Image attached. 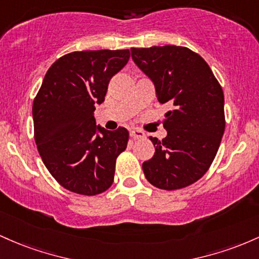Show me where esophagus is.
Instances as JSON below:
<instances>
[{
	"instance_id": "1",
	"label": "esophagus",
	"mask_w": 259,
	"mask_h": 259,
	"mask_svg": "<svg viewBox=\"0 0 259 259\" xmlns=\"http://www.w3.org/2000/svg\"><path fill=\"white\" fill-rule=\"evenodd\" d=\"M130 135L132 136V137L135 138V139H139V138H144L145 137L143 131L137 130V128H132V130H131L130 131Z\"/></svg>"
}]
</instances>
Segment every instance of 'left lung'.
Listing matches in <instances>:
<instances>
[{
    "instance_id": "obj_1",
    "label": "left lung",
    "mask_w": 259,
    "mask_h": 259,
    "mask_svg": "<svg viewBox=\"0 0 259 259\" xmlns=\"http://www.w3.org/2000/svg\"><path fill=\"white\" fill-rule=\"evenodd\" d=\"M133 62L152 80L165 114L166 137H149L153 158L143 162L145 179L172 191L187 187L204 175L215 158L224 131V93L210 67L184 46L131 49Z\"/></svg>"
}]
</instances>
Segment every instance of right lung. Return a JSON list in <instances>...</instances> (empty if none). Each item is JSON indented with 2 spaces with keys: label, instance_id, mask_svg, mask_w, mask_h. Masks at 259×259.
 I'll return each mask as SVG.
<instances>
[{
  "label": "right lung",
  "instance_id": "right-lung-1",
  "mask_svg": "<svg viewBox=\"0 0 259 259\" xmlns=\"http://www.w3.org/2000/svg\"><path fill=\"white\" fill-rule=\"evenodd\" d=\"M128 60L130 50L75 51L46 72L33 103L34 136L46 168L66 190L94 196L114 182L128 131L105 130L97 124L94 111Z\"/></svg>",
  "mask_w": 259,
  "mask_h": 259
}]
</instances>
